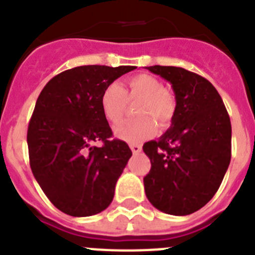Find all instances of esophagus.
I'll use <instances>...</instances> for the list:
<instances>
[{
  "mask_svg": "<svg viewBox=\"0 0 255 255\" xmlns=\"http://www.w3.org/2000/svg\"><path fill=\"white\" fill-rule=\"evenodd\" d=\"M130 149H131L134 154H138V153L141 152V145H139V144H130Z\"/></svg>",
  "mask_w": 255,
  "mask_h": 255,
  "instance_id": "1",
  "label": "esophagus"
}]
</instances>
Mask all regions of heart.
Here are the masks:
<instances>
[{
    "mask_svg": "<svg viewBox=\"0 0 255 255\" xmlns=\"http://www.w3.org/2000/svg\"><path fill=\"white\" fill-rule=\"evenodd\" d=\"M126 88L123 89L116 83H111L101 93L100 106L103 116L110 123L117 124L123 119L126 107V97L130 100L140 98L136 106V115L134 120L123 121L114 129L115 135L129 143H138L150 138L157 131V123L159 126H166L172 119L176 108V101L172 93L163 89L158 79L149 74H138L125 82Z\"/></svg>",
    "mask_w": 255,
    "mask_h": 255,
    "instance_id": "obj_1",
    "label": "heart"
}]
</instances>
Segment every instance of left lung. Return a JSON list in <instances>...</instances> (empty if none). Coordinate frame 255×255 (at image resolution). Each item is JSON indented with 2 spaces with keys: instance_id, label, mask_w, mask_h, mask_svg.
Here are the masks:
<instances>
[{
  "instance_id": "obj_1",
  "label": "left lung",
  "mask_w": 255,
  "mask_h": 255,
  "mask_svg": "<svg viewBox=\"0 0 255 255\" xmlns=\"http://www.w3.org/2000/svg\"><path fill=\"white\" fill-rule=\"evenodd\" d=\"M167 80L176 100L171 126L143 145L152 167L144 177L148 200L161 212L186 216L206 206L231 159V123L224 101L203 76L182 67L149 66Z\"/></svg>"
}]
</instances>
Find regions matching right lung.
<instances>
[{"label":"right lung","mask_w":255,"mask_h":255,"mask_svg":"<svg viewBox=\"0 0 255 255\" xmlns=\"http://www.w3.org/2000/svg\"><path fill=\"white\" fill-rule=\"evenodd\" d=\"M136 66H78L52 78L40 92L28 128L29 161L52 204L69 216L105 211L131 157L129 145L111 140L100 106L102 91ZM101 140L102 147L93 145Z\"/></svg>","instance_id":"1"}]
</instances>
